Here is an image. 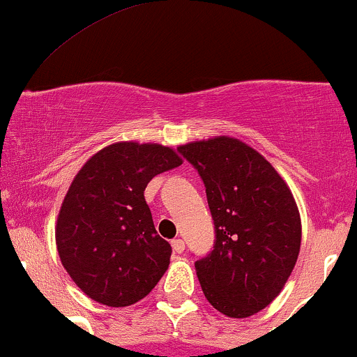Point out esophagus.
Returning <instances> with one entry per match:
<instances>
[{
  "label": "esophagus",
  "mask_w": 357,
  "mask_h": 357,
  "mask_svg": "<svg viewBox=\"0 0 357 357\" xmlns=\"http://www.w3.org/2000/svg\"><path fill=\"white\" fill-rule=\"evenodd\" d=\"M172 248H174L175 254H182V252L185 250V241H183L182 238L172 240Z\"/></svg>",
  "instance_id": "esophagus-1"
}]
</instances>
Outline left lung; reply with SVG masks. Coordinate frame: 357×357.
<instances>
[{
    "mask_svg": "<svg viewBox=\"0 0 357 357\" xmlns=\"http://www.w3.org/2000/svg\"><path fill=\"white\" fill-rule=\"evenodd\" d=\"M206 185L216 243L195 262L218 312L247 318L275 300L301 247V218L284 178L257 149L231 136L180 144Z\"/></svg>",
    "mask_w": 357,
    "mask_h": 357,
    "instance_id": "obj_1",
    "label": "left lung"
}]
</instances>
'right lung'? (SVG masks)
Masks as SVG:
<instances>
[{"instance_id": "add662e5", "label": "right lung", "mask_w": 357, "mask_h": 357, "mask_svg": "<svg viewBox=\"0 0 357 357\" xmlns=\"http://www.w3.org/2000/svg\"><path fill=\"white\" fill-rule=\"evenodd\" d=\"M182 165L174 148L119 141L95 153L73 178L56 223L59 259L75 284L102 305L122 308L151 293L170 266L144 189Z\"/></svg>"}]
</instances>
